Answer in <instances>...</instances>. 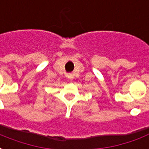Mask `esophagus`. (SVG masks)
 Listing matches in <instances>:
<instances>
[{"label": "esophagus", "mask_w": 149, "mask_h": 149, "mask_svg": "<svg viewBox=\"0 0 149 149\" xmlns=\"http://www.w3.org/2000/svg\"><path fill=\"white\" fill-rule=\"evenodd\" d=\"M67 77L70 80V81H72V79H73V75L72 74H67Z\"/></svg>", "instance_id": "obj_1"}]
</instances>
